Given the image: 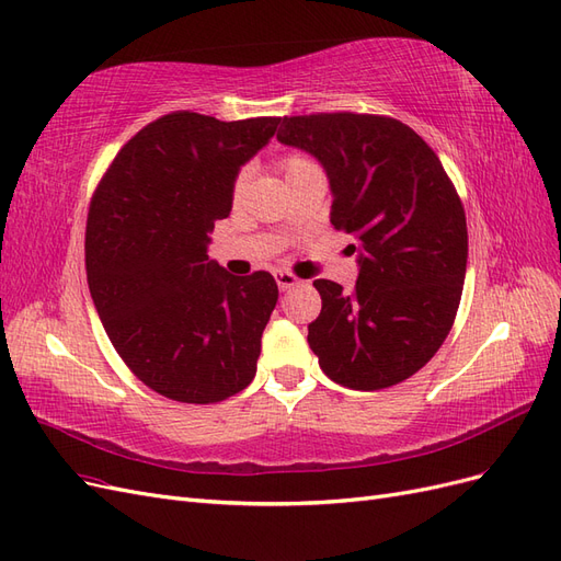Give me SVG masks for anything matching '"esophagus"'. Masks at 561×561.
<instances>
[{"label": "esophagus", "mask_w": 561, "mask_h": 561, "mask_svg": "<svg viewBox=\"0 0 561 561\" xmlns=\"http://www.w3.org/2000/svg\"><path fill=\"white\" fill-rule=\"evenodd\" d=\"M275 279H277V286L282 291H289V289H294V286H298L300 284V279L296 277V275H291V272H275Z\"/></svg>", "instance_id": "obj_1"}]
</instances>
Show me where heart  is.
Returning a JSON list of instances; mask_svg holds the SVG:
<instances>
[{
    "instance_id": "obj_1",
    "label": "heart",
    "mask_w": 561,
    "mask_h": 561,
    "mask_svg": "<svg viewBox=\"0 0 561 561\" xmlns=\"http://www.w3.org/2000/svg\"><path fill=\"white\" fill-rule=\"evenodd\" d=\"M282 167H284V173H286V175H291V173H296V171H300V169L312 167V162H310L308 157H302V154H289V157L284 159ZM242 187H244V173L239 175L237 183H234V190H237V192L242 190Z\"/></svg>"
}]
</instances>
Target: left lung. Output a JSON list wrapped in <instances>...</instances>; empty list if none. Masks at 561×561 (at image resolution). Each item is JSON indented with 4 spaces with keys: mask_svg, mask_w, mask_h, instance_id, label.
Instances as JSON below:
<instances>
[{
    "mask_svg": "<svg viewBox=\"0 0 561 561\" xmlns=\"http://www.w3.org/2000/svg\"><path fill=\"white\" fill-rule=\"evenodd\" d=\"M277 140L310 152L331 185V226L359 242L355 291L317 279L308 343L343 388L382 390L435 357L458 312L466 211L439 157L407 124L319 112L284 117Z\"/></svg>",
    "mask_w": 561,
    "mask_h": 561,
    "instance_id": "left-lung-1",
    "label": "left lung"
}]
</instances>
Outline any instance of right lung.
<instances>
[{
  "instance_id": "1",
  "label": "right lung",
  "mask_w": 561,
  "mask_h": 561,
  "mask_svg": "<svg viewBox=\"0 0 561 561\" xmlns=\"http://www.w3.org/2000/svg\"><path fill=\"white\" fill-rule=\"evenodd\" d=\"M277 124L171 112L126 142L93 192V306L134 376L175 402H222L255 376L277 282L263 270L234 277L206 247L230 216L239 169Z\"/></svg>"
}]
</instances>
